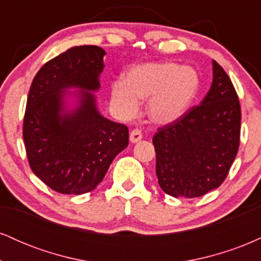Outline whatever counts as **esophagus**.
Masks as SVG:
<instances>
[{"label":"esophagus","instance_id":"34e87169","mask_svg":"<svg viewBox=\"0 0 261 261\" xmlns=\"http://www.w3.org/2000/svg\"><path fill=\"white\" fill-rule=\"evenodd\" d=\"M142 139V133L139 130V128H134L133 131L130 133V141L133 143L139 142V141Z\"/></svg>","mask_w":261,"mask_h":261}]
</instances>
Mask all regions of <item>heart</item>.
<instances>
[{
  "label": "heart",
  "instance_id": "1",
  "mask_svg": "<svg viewBox=\"0 0 261 261\" xmlns=\"http://www.w3.org/2000/svg\"><path fill=\"white\" fill-rule=\"evenodd\" d=\"M199 89V77L190 67L173 62H148L130 68L110 89V103L124 119L139 112L147 99V115L155 124L178 120L190 107Z\"/></svg>",
  "mask_w": 261,
  "mask_h": 261
}]
</instances>
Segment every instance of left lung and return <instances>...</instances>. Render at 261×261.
<instances>
[{"instance_id": "obj_1", "label": "left lung", "mask_w": 261, "mask_h": 261, "mask_svg": "<svg viewBox=\"0 0 261 261\" xmlns=\"http://www.w3.org/2000/svg\"><path fill=\"white\" fill-rule=\"evenodd\" d=\"M201 104L158 128L153 142L155 174L166 194L199 197L228 175L241 140V104L228 74L217 64Z\"/></svg>"}]
</instances>
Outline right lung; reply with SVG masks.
<instances>
[{
    "instance_id": "right-lung-1",
    "label": "right lung",
    "mask_w": 261,
    "mask_h": 261,
    "mask_svg": "<svg viewBox=\"0 0 261 261\" xmlns=\"http://www.w3.org/2000/svg\"><path fill=\"white\" fill-rule=\"evenodd\" d=\"M106 51L94 45L68 49L47 61L33 80L23 140L35 175L60 194L94 190L128 145L126 125L101 116L91 92L99 89ZM79 88V107L64 108L65 89Z\"/></svg>"
}]
</instances>
